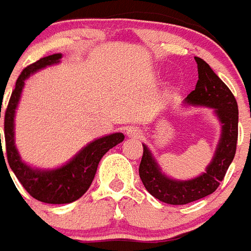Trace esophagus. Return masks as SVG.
I'll use <instances>...</instances> for the list:
<instances>
[{
  "label": "esophagus",
  "instance_id": "1",
  "mask_svg": "<svg viewBox=\"0 0 251 251\" xmlns=\"http://www.w3.org/2000/svg\"><path fill=\"white\" fill-rule=\"evenodd\" d=\"M126 134L129 135V137H131V138H138V137H141V134H142V131H141V129H138V127H135V126H130V127L126 129Z\"/></svg>",
  "mask_w": 251,
  "mask_h": 251
}]
</instances>
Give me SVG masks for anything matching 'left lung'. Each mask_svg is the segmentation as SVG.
Here are the masks:
<instances>
[{"label": "left lung", "instance_id": "obj_1", "mask_svg": "<svg viewBox=\"0 0 251 251\" xmlns=\"http://www.w3.org/2000/svg\"><path fill=\"white\" fill-rule=\"evenodd\" d=\"M196 62L198 66V81L186 101L194 105L214 107L222 122V137L206 173L190 181H174L163 176L144 145L140 163L141 181L151 196L170 205H186L214 193L225 178L237 150L238 105L235 97L203 59L196 57Z\"/></svg>", "mask_w": 251, "mask_h": 251}]
</instances>
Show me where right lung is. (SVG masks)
I'll return each mask as SVG.
<instances>
[{
	"label": "right lung",
	"mask_w": 251,
	"mask_h": 251,
	"mask_svg": "<svg viewBox=\"0 0 251 251\" xmlns=\"http://www.w3.org/2000/svg\"><path fill=\"white\" fill-rule=\"evenodd\" d=\"M59 58H61V54L48 55L33 62L22 70L17 79L16 88L12 92L6 110H5V118H3L7 163L13 173L16 174L17 179L21 182L24 189L33 198L45 203H55V205L70 203L81 198L92 185L96 172H97L98 163L103 157V154L111 148H114L117 144L122 142L125 138V135L122 133H114V134L102 137L100 140L93 141L92 144L83 148L70 162L51 172L33 170L22 162L14 145V111L21 96L24 82L31 73L37 72L38 69L45 68L48 65L58 62ZM1 155H3L2 146H1ZM3 161H5V157H3Z\"/></svg>",
	"instance_id": "add662e5"
}]
</instances>
